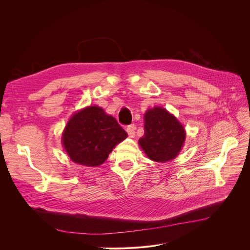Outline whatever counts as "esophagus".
Instances as JSON below:
<instances>
[{"label":"esophagus","mask_w":250,"mask_h":250,"mask_svg":"<svg viewBox=\"0 0 250 250\" xmlns=\"http://www.w3.org/2000/svg\"><path fill=\"white\" fill-rule=\"evenodd\" d=\"M126 133L128 135V137L134 138L135 137V133H136V125H130L126 127Z\"/></svg>","instance_id":"esophagus-1"}]
</instances>
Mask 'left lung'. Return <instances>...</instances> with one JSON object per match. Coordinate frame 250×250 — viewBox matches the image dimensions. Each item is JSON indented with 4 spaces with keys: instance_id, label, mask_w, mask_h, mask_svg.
Returning a JSON list of instances; mask_svg holds the SVG:
<instances>
[{
    "instance_id": "1",
    "label": "left lung",
    "mask_w": 250,
    "mask_h": 250,
    "mask_svg": "<svg viewBox=\"0 0 250 250\" xmlns=\"http://www.w3.org/2000/svg\"><path fill=\"white\" fill-rule=\"evenodd\" d=\"M145 134L139 145L148 158L156 162L174 159L183 147L186 130L177 118L165 108L156 106L144 115Z\"/></svg>"
}]
</instances>
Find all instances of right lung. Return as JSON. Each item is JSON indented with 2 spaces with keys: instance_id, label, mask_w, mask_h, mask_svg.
Here are the masks:
<instances>
[{
  "instance_id": "obj_1",
  "label": "right lung",
  "mask_w": 250,
  "mask_h": 250,
  "mask_svg": "<svg viewBox=\"0 0 250 250\" xmlns=\"http://www.w3.org/2000/svg\"><path fill=\"white\" fill-rule=\"evenodd\" d=\"M127 137L116 120L98 106H88L73 114L62 136L70 159L80 165L96 167L108 158L118 143Z\"/></svg>"
}]
</instances>
